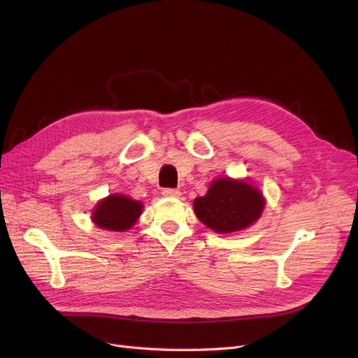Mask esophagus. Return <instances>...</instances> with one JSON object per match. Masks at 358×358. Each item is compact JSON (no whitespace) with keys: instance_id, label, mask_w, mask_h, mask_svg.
Listing matches in <instances>:
<instances>
[{"instance_id":"1","label":"esophagus","mask_w":358,"mask_h":358,"mask_svg":"<svg viewBox=\"0 0 358 358\" xmlns=\"http://www.w3.org/2000/svg\"><path fill=\"white\" fill-rule=\"evenodd\" d=\"M162 196H165V197H178L180 192L177 189H162Z\"/></svg>"}]
</instances>
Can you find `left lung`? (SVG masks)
<instances>
[{
	"label": "left lung",
	"mask_w": 358,
	"mask_h": 358,
	"mask_svg": "<svg viewBox=\"0 0 358 358\" xmlns=\"http://www.w3.org/2000/svg\"><path fill=\"white\" fill-rule=\"evenodd\" d=\"M196 216L206 227L219 234L241 231L252 224L264 209L261 193L245 181L220 178L209 192L194 200Z\"/></svg>",
	"instance_id": "left-lung-1"
}]
</instances>
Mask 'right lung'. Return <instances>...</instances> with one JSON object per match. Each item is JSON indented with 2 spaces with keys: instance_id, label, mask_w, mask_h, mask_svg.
<instances>
[{
  "instance_id": "1",
  "label": "right lung",
  "mask_w": 358,
  "mask_h": 358,
  "mask_svg": "<svg viewBox=\"0 0 358 358\" xmlns=\"http://www.w3.org/2000/svg\"><path fill=\"white\" fill-rule=\"evenodd\" d=\"M141 213V201L131 200L126 196L113 194L97 204L92 213V220L103 229L123 232L134 227Z\"/></svg>"
}]
</instances>
